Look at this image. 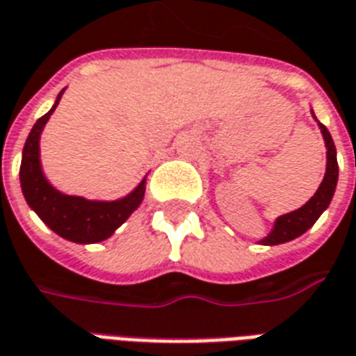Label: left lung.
I'll return each instance as SVG.
<instances>
[{
  "instance_id": "8db88e82",
  "label": "left lung",
  "mask_w": 356,
  "mask_h": 356,
  "mask_svg": "<svg viewBox=\"0 0 356 356\" xmlns=\"http://www.w3.org/2000/svg\"><path fill=\"white\" fill-rule=\"evenodd\" d=\"M320 125V131H322V136H324L325 148H327V163H325V175L324 181L320 183L318 191L314 193V196L308 200L305 206H300L299 210L295 212L285 213V216H280L275 223H273V229L270 231V235L264 237L260 243L262 245H282V243H287V241H293V238L300 237L305 231H308L316 220L322 216L325 208L332 202V196L335 193V185H337V175H339V168H337V156H335V144L332 140V135L330 131L325 129L322 123Z\"/></svg>"
}]
</instances>
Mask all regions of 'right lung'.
<instances>
[{
	"instance_id": "obj_1",
	"label": "right lung",
	"mask_w": 356,
	"mask_h": 356,
	"mask_svg": "<svg viewBox=\"0 0 356 356\" xmlns=\"http://www.w3.org/2000/svg\"><path fill=\"white\" fill-rule=\"evenodd\" d=\"M61 94L57 96L54 108L34 123L31 135L24 143L21 173H19L22 195L32 210L38 213L40 220L49 229L56 231L59 237L83 245L100 243L104 238L111 237L113 231L140 206L146 191V179L140 181V185L131 195L111 202L63 195L49 185L40 165V135L61 100Z\"/></svg>"
}]
</instances>
